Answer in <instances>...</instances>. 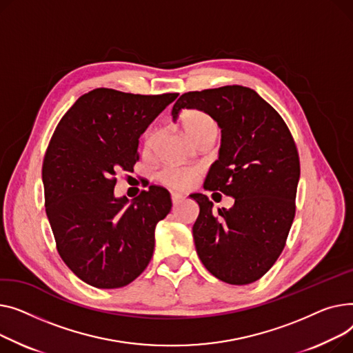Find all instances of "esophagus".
<instances>
[{
    "mask_svg": "<svg viewBox=\"0 0 353 353\" xmlns=\"http://www.w3.org/2000/svg\"><path fill=\"white\" fill-rule=\"evenodd\" d=\"M182 201H183V195L176 194V192L172 194V202H174V205H178V203L182 202Z\"/></svg>",
    "mask_w": 353,
    "mask_h": 353,
    "instance_id": "1",
    "label": "esophagus"
}]
</instances>
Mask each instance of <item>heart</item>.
Masks as SVG:
<instances>
[{
  "label": "heart",
  "instance_id": "heart-1",
  "mask_svg": "<svg viewBox=\"0 0 353 353\" xmlns=\"http://www.w3.org/2000/svg\"><path fill=\"white\" fill-rule=\"evenodd\" d=\"M182 127L195 143L196 141L206 138V137H215L218 134V123L211 118L208 114H205L198 110H188L182 115ZM157 142V131L151 130L145 134L143 138V150L151 151ZM199 171L196 168H183L175 167V165H168L159 172V181L165 183L170 188L174 190H186L195 182Z\"/></svg>",
  "mask_w": 353,
  "mask_h": 353
}]
</instances>
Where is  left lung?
Here are the masks:
<instances>
[{
  "mask_svg": "<svg viewBox=\"0 0 353 353\" xmlns=\"http://www.w3.org/2000/svg\"><path fill=\"white\" fill-rule=\"evenodd\" d=\"M182 110L202 111L218 122L219 155L203 188L235 199L232 208L215 212L208 196L190 195L199 205L192 226L196 254L222 282L252 283L279 258L294 222L301 175L295 141L282 117L242 85L181 95L174 122Z\"/></svg>",
  "mask_w": 353,
  "mask_h": 353,
  "instance_id": "obj_1",
  "label": "left lung"
}]
</instances>
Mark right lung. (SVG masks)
Instances as JSON below:
<instances>
[{
  "label": "right lung",
  "instance_id": "right-lung-1",
  "mask_svg": "<svg viewBox=\"0 0 353 353\" xmlns=\"http://www.w3.org/2000/svg\"><path fill=\"white\" fill-rule=\"evenodd\" d=\"M176 97L97 88L79 97L54 131L43 163L46 211L59 256L91 286H125L152 258L171 195L151 185L131 202L117 198L115 175L134 167L139 137Z\"/></svg>",
  "mask_w": 353,
  "mask_h": 353
}]
</instances>
